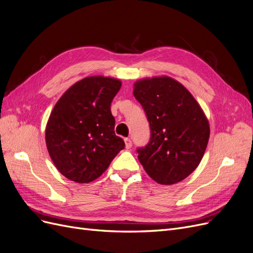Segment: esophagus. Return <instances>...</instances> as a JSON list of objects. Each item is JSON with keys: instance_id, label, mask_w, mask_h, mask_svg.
<instances>
[{"instance_id": "34e87169", "label": "esophagus", "mask_w": 253, "mask_h": 253, "mask_svg": "<svg viewBox=\"0 0 253 253\" xmlns=\"http://www.w3.org/2000/svg\"><path fill=\"white\" fill-rule=\"evenodd\" d=\"M125 143H126V149H131L132 148V140L129 138H126Z\"/></svg>"}]
</instances>
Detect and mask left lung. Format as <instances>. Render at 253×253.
Returning a JSON list of instances; mask_svg holds the SVG:
<instances>
[{
	"label": "left lung",
	"mask_w": 253,
	"mask_h": 253,
	"mask_svg": "<svg viewBox=\"0 0 253 253\" xmlns=\"http://www.w3.org/2000/svg\"><path fill=\"white\" fill-rule=\"evenodd\" d=\"M133 94L151 126L150 142L137 150L144 171L160 185L187 178L202 162L210 137L202 106L169 76L137 80Z\"/></svg>",
	"instance_id": "1"
}]
</instances>
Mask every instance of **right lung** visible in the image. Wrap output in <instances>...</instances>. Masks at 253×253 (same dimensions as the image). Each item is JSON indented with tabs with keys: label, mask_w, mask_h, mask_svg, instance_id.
I'll return each instance as SVG.
<instances>
[{
	"label": "right lung",
	"mask_w": 253,
	"mask_h": 253,
	"mask_svg": "<svg viewBox=\"0 0 253 253\" xmlns=\"http://www.w3.org/2000/svg\"><path fill=\"white\" fill-rule=\"evenodd\" d=\"M121 81L89 76L67 88L49 115L45 127L48 154L58 171L78 183L97 179L125 149L115 135L111 103Z\"/></svg>",
	"instance_id": "obj_1"
}]
</instances>
